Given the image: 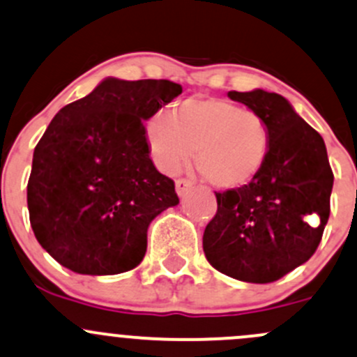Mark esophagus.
<instances>
[{"instance_id":"esophagus-1","label":"esophagus","mask_w":357,"mask_h":357,"mask_svg":"<svg viewBox=\"0 0 357 357\" xmlns=\"http://www.w3.org/2000/svg\"><path fill=\"white\" fill-rule=\"evenodd\" d=\"M191 186H193V183H191L190 179L181 178V179H178V181H176V191H178L179 197H183V195H185L186 191L191 188Z\"/></svg>"}]
</instances>
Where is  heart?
<instances>
[{
	"label": "heart",
	"mask_w": 357,
	"mask_h": 357,
	"mask_svg": "<svg viewBox=\"0 0 357 357\" xmlns=\"http://www.w3.org/2000/svg\"><path fill=\"white\" fill-rule=\"evenodd\" d=\"M147 142L160 171L174 174L191 160L205 181L238 190L261 172L272 147L267 119L253 109L215 97L186 99L172 114L157 112L147 123Z\"/></svg>",
	"instance_id": "obj_1"
}]
</instances>
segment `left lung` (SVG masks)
<instances>
[{
    "instance_id": "left-lung-1",
    "label": "left lung",
    "mask_w": 357,
    "mask_h": 357,
    "mask_svg": "<svg viewBox=\"0 0 357 357\" xmlns=\"http://www.w3.org/2000/svg\"><path fill=\"white\" fill-rule=\"evenodd\" d=\"M227 96L267 119L272 147L250 185L215 191L204 251L213 268L232 279L268 284L317 251L330 215L333 172L321 135L287 99L261 89Z\"/></svg>"
}]
</instances>
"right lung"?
<instances>
[{"instance_id":"add662e5","label":"right lung","mask_w":357,"mask_h":357,"mask_svg":"<svg viewBox=\"0 0 357 357\" xmlns=\"http://www.w3.org/2000/svg\"><path fill=\"white\" fill-rule=\"evenodd\" d=\"M183 92L169 80L106 78L63 107L33 150L30 226L63 267L85 275L135 268L147 229L179 204L150 159L144 121Z\"/></svg>"}]
</instances>
